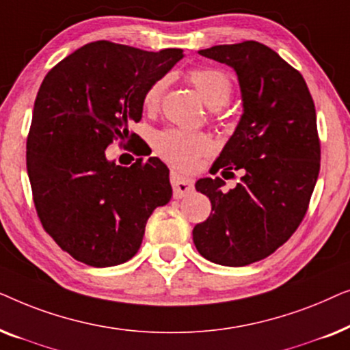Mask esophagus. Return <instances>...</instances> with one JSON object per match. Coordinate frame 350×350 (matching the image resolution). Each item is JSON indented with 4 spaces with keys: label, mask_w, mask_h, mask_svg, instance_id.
<instances>
[{
    "label": "esophagus",
    "mask_w": 350,
    "mask_h": 350,
    "mask_svg": "<svg viewBox=\"0 0 350 350\" xmlns=\"http://www.w3.org/2000/svg\"><path fill=\"white\" fill-rule=\"evenodd\" d=\"M170 183H172V188H174V196L176 199H181L185 198V196H188L194 188L193 180L186 178V176H181L180 174H176V172H170Z\"/></svg>",
    "instance_id": "1"
}]
</instances>
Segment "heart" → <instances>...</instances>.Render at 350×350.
<instances>
[{"label":"heart","instance_id":"b5f03b06","mask_svg":"<svg viewBox=\"0 0 350 350\" xmlns=\"http://www.w3.org/2000/svg\"><path fill=\"white\" fill-rule=\"evenodd\" d=\"M188 79L210 108L226 105L232 94L231 78L223 70L212 66H199L188 73ZM165 79H157L143 95L145 108L152 109L159 103L164 92ZM208 138L204 133L183 132L178 129H164L154 138V150L162 159L180 169H193L196 162L208 151Z\"/></svg>","mask_w":350,"mask_h":350}]
</instances>
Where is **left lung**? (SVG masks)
Returning a JSON list of instances; mask_svg holds the SVG:
<instances>
[{
	"label": "left lung",
	"mask_w": 350,
	"mask_h": 350,
	"mask_svg": "<svg viewBox=\"0 0 350 350\" xmlns=\"http://www.w3.org/2000/svg\"><path fill=\"white\" fill-rule=\"evenodd\" d=\"M200 55L234 68L243 113L215 170H242L234 189L200 178L212 212L196 224L198 252L221 266H247L288 241L308 212L320 170L314 100L298 70L261 42L213 46Z\"/></svg>",
	"instance_id": "obj_1"
}]
</instances>
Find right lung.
<instances>
[{"label": "right lung", "mask_w": 350, "mask_h": 350, "mask_svg": "<svg viewBox=\"0 0 350 350\" xmlns=\"http://www.w3.org/2000/svg\"><path fill=\"white\" fill-rule=\"evenodd\" d=\"M181 59V49L95 41L42 79L27 138L28 178L42 228L75 260L94 267L129 261L152 210L170 200L161 159L121 167L105 150L113 140L133 145L129 126L142 119L143 95Z\"/></svg>", "instance_id": "add662e5"}]
</instances>
